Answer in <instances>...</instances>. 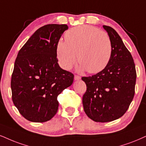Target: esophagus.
<instances>
[{"mask_svg": "<svg viewBox=\"0 0 146 146\" xmlns=\"http://www.w3.org/2000/svg\"><path fill=\"white\" fill-rule=\"evenodd\" d=\"M81 78V77H80V76H78V75H75L74 76V80H80V79Z\"/></svg>", "mask_w": 146, "mask_h": 146, "instance_id": "obj_1", "label": "esophagus"}]
</instances>
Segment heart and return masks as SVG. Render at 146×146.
I'll return each instance as SVG.
<instances>
[{"instance_id":"1","label":"heart","mask_w":146,"mask_h":146,"mask_svg":"<svg viewBox=\"0 0 146 146\" xmlns=\"http://www.w3.org/2000/svg\"><path fill=\"white\" fill-rule=\"evenodd\" d=\"M65 42L59 41L57 53L60 66L69 70L76 64V55L80 69L90 74L98 73L110 60L112 43L107 32L85 25L74 27L66 32Z\"/></svg>"}]
</instances>
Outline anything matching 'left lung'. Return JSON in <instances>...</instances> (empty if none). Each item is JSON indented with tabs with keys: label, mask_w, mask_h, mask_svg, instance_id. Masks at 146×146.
I'll list each match as a JSON object with an SVG mask.
<instances>
[{
	"label": "left lung",
	"mask_w": 146,
	"mask_h": 146,
	"mask_svg": "<svg viewBox=\"0 0 146 146\" xmlns=\"http://www.w3.org/2000/svg\"><path fill=\"white\" fill-rule=\"evenodd\" d=\"M112 43L110 60L103 70L82 77L87 91L82 97L84 110L93 121L107 123L123 116L135 95L137 73L133 58L116 30L103 26Z\"/></svg>",
	"instance_id": "1"
}]
</instances>
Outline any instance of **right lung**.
<instances>
[{
  "instance_id": "right-lung-1",
  "label": "right lung",
  "mask_w": 146,
  "mask_h": 146,
  "mask_svg": "<svg viewBox=\"0 0 146 146\" xmlns=\"http://www.w3.org/2000/svg\"><path fill=\"white\" fill-rule=\"evenodd\" d=\"M66 24L38 29L17 54L11 76L12 100L26 119L44 123L56 114L57 96L72 84L74 74L59 67L57 46Z\"/></svg>"
}]
</instances>
